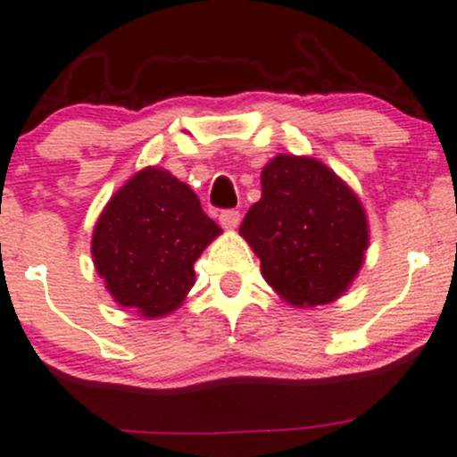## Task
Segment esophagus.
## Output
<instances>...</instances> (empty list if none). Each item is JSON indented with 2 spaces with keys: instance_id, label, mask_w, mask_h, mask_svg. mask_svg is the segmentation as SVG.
Wrapping results in <instances>:
<instances>
[{
  "instance_id": "esophagus-1",
  "label": "esophagus",
  "mask_w": 457,
  "mask_h": 457,
  "mask_svg": "<svg viewBox=\"0 0 457 457\" xmlns=\"http://www.w3.org/2000/svg\"><path fill=\"white\" fill-rule=\"evenodd\" d=\"M219 220L225 229H234L238 228L240 223V212L238 210H223V212L219 214Z\"/></svg>"
}]
</instances>
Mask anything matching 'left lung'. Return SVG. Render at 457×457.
I'll list each match as a JSON object with an SVG mask.
<instances>
[{"label": "left lung", "instance_id": "left-lung-1", "mask_svg": "<svg viewBox=\"0 0 457 457\" xmlns=\"http://www.w3.org/2000/svg\"><path fill=\"white\" fill-rule=\"evenodd\" d=\"M264 279L293 305L334 302L362 267L369 225L362 204L314 158L278 155L262 197L240 223Z\"/></svg>", "mask_w": 457, "mask_h": 457}]
</instances>
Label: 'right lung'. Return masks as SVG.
<instances>
[{
	"label": "right lung",
	"instance_id": "obj_1",
	"mask_svg": "<svg viewBox=\"0 0 457 457\" xmlns=\"http://www.w3.org/2000/svg\"><path fill=\"white\" fill-rule=\"evenodd\" d=\"M220 228L164 169H143L114 193L93 232V260L114 302L164 317L195 284V262Z\"/></svg>",
	"mask_w": 457,
	"mask_h": 457
}]
</instances>
